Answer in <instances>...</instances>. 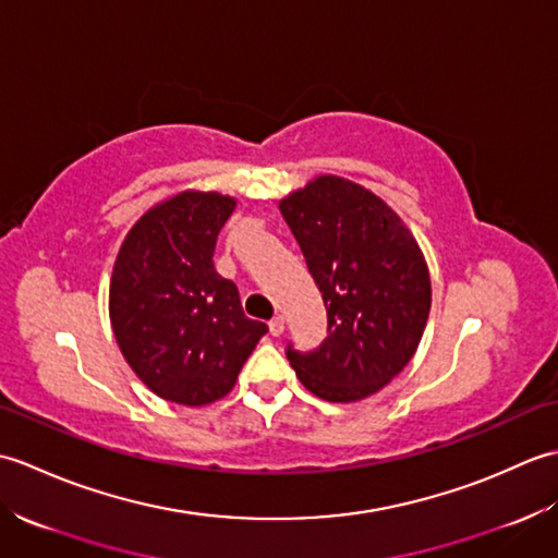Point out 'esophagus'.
<instances>
[{
    "mask_svg": "<svg viewBox=\"0 0 558 558\" xmlns=\"http://www.w3.org/2000/svg\"><path fill=\"white\" fill-rule=\"evenodd\" d=\"M268 330H270V336H280L282 330H286V318H282V316L270 318V322H268Z\"/></svg>",
    "mask_w": 558,
    "mask_h": 558,
    "instance_id": "1",
    "label": "esophagus"
}]
</instances>
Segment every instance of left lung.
<instances>
[{
    "instance_id": "left-lung-1",
    "label": "left lung",
    "mask_w": 558,
    "mask_h": 558,
    "mask_svg": "<svg viewBox=\"0 0 558 558\" xmlns=\"http://www.w3.org/2000/svg\"><path fill=\"white\" fill-rule=\"evenodd\" d=\"M328 314L326 338L288 360L328 402L381 390L417 350L432 306L429 268L412 232L381 198L342 177H318L280 201Z\"/></svg>"
}]
</instances>
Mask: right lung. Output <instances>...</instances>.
<instances>
[{"mask_svg": "<svg viewBox=\"0 0 558 558\" xmlns=\"http://www.w3.org/2000/svg\"><path fill=\"white\" fill-rule=\"evenodd\" d=\"M234 198L184 192L150 208L120 248L110 322L129 366L153 393L198 408L228 396L268 326L246 318L213 266Z\"/></svg>", "mask_w": 558, "mask_h": 558, "instance_id": "obj_1", "label": "right lung"}]
</instances>
